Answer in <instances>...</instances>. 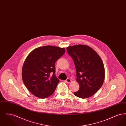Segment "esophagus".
<instances>
[{
  "mask_svg": "<svg viewBox=\"0 0 126 126\" xmlns=\"http://www.w3.org/2000/svg\"><path fill=\"white\" fill-rule=\"evenodd\" d=\"M66 82H67V83H70L72 81H71V80L70 78H67L66 79Z\"/></svg>",
  "mask_w": 126,
  "mask_h": 126,
  "instance_id": "esophagus-1",
  "label": "esophagus"
}]
</instances>
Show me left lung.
Wrapping results in <instances>:
<instances>
[{"mask_svg": "<svg viewBox=\"0 0 126 126\" xmlns=\"http://www.w3.org/2000/svg\"><path fill=\"white\" fill-rule=\"evenodd\" d=\"M66 50L74 61L80 87L74 95L89 98L100 89L104 82L105 70L102 59L94 49L85 45L69 46Z\"/></svg>", "mask_w": 126, "mask_h": 126, "instance_id": "1", "label": "left lung"}]
</instances>
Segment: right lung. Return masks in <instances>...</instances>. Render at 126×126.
Segmentation results:
<instances>
[{
    "label": "right lung",
    "instance_id": "add662e5",
    "mask_svg": "<svg viewBox=\"0 0 126 126\" xmlns=\"http://www.w3.org/2000/svg\"><path fill=\"white\" fill-rule=\"evenodd\" d=\"M65 52L64 48L48 45L36 48L28 55L22 76L25 86L34 96L44 99L53 94L60 82L55 75V63Z\"/></svg>",
    "mask_w": 126,
    "mask_h": 126
}]
</instances>
